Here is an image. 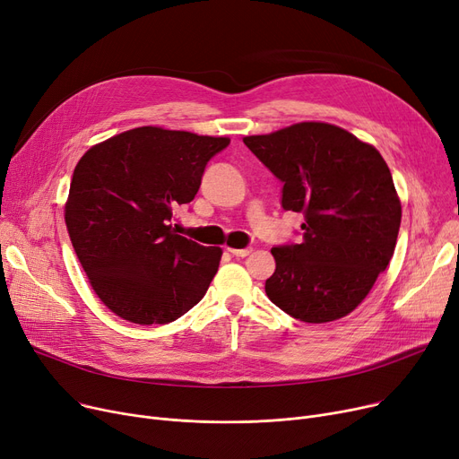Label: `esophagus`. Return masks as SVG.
Here are the masks:
<instances>
[{
    "instance_id": "1",
    "label": "esophagus",
    "mask_w": 459,
    "mask_h": 459,
    "mask_svg": "<svg viewBox=\"0 0 459 459\" xmlns=\"http://www.w3.org/2000/svg\"><path fill=\"white\" fill-rule=\"evenodd\" d=\"M251 247H246V249H232V247H229V253L232 255V256H238V258H246V256H249L251 255Z\"/></svg>"
}]
</instances>
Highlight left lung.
Returning <instances> with one entry per match:
<instances>
[{
  "mask_svg": "<svg viewBox=\"0 0 459 459\" xmlns=\"http://www.w3.org/2000/svg\"><path fill=\"white\" fill-rule=\"evenodd\" d=\"M244 143L282 182V208L305 217L299 244L272 249L268 298L307 324L344 318L396 247L402 204L387 163L372 144L327 123H298Z\"/></svg>",
  "mask_w": 459,
  "mask_h": 459,
  "instance_id": "obj_1",
  "label": "left lung"
}]
</instances>
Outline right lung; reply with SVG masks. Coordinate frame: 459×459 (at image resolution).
I'll return each instance as SVG.
<instances>
[{
  "label": "right lung",
  "mask_w": 459,
  "mask_h": 459,
  "mask_svg": "<svg viewBox=\"0 0 459 459\" xmlns=\"http://www.w3.org/2000/svg\"><path fill=\"white\" fill-rule=\"evenodd\" d=\"M229 143L141 126L78 161L65 223L92 290L117 316L169 324L206 294L223 251L177 234L169 221L197 195L206 163Z\"/></svg>",
  "instance_id": "right-lung-1"
}]
</instances>
